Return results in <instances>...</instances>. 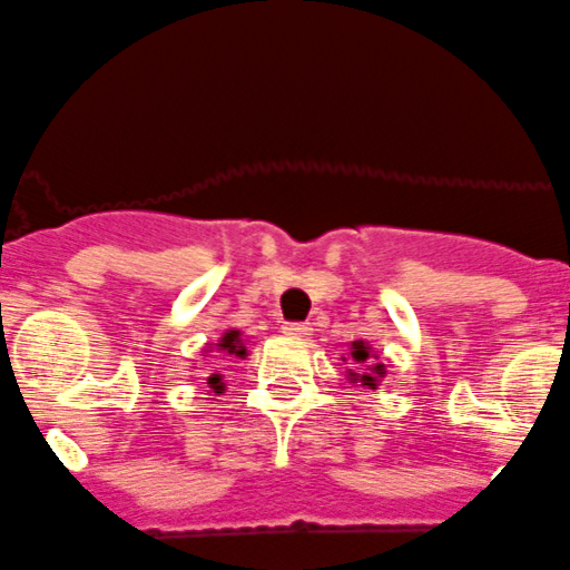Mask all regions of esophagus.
<instances>
[{
    "label": "esophagus",
    "instance_id": "1",
    "mask_svg": "<svg viewBox=\"0 0 570 570\" xmlns=\"http://www.w3.org/2000/svg\"><path fill=\"white\" fill-rule=\"evenodd\" d=\"M284 332L292 334V337H309L312 326H309V323H286Z\"/></svg>",
    "mask_w": 570,
    "mask_h": 570
}]
</instances>
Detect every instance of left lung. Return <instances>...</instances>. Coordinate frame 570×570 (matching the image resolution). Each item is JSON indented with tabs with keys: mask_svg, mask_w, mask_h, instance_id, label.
Wrapping results in <instances>:
<instances>
[{
	"mask_svg": "<svg viewBox=\"0 0 570 570\" xmlns=\"http://www.w3.org/2000/svg\"><path fill=\"white\" fill-rule=\"evenodd\" d=\"M343 363H348V360L343 357ZM345 374H348L351 382H360L363 387L376 391L380 382L385 380L387 368L385 363H380L376 351L371 348L365 340H354V343H351V368H345Z\"/></svg>",
	"mask_w": 570,
	"mask_h": 570,
	"instance_id": "1",
	"label": "left lung"
}]
</instances>
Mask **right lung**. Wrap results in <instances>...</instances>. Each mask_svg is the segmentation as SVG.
Instances as JSON below:
<instances>
[{"instance_id": "obj_1", "label": "right lung", "mask_w": 570, "mask_h": 570, "mask_svg": "<svg viewBox=\"0 0 570 570\" xmlns=\"http://www.w3.org/2000/svg\"><path fill=\"white\" fill-rule=\"evenodd\" d=\"M213 348L222 351V354H227V357H242V360L247 357V345H244L242 332H238V328H227V332L219 337V343L207 345L202 357H207V354H210ZM207 385H210V393H216V396H219V393L225 391V382H222V374H210V376H207Z\"/></svg>"}]
</instances>
